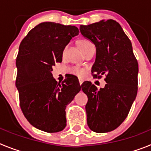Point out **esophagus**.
<instances>
[{
  "label": "esophagus",
  "instance_id": "obj_1",
  "mask_svg": "<svg viewBox=\"0 0 151 151\" xmlns=\"http://www.w3.org/2000/svg\"><path fill=\"white\" fill-rule=\"evenodd\" d=\"M78 82H79L80 85H81L82 83H83V79H82V78H78Z\"/></svg>",
  "mask_w": 151,
  "mask_h": 151
}]
</instances>
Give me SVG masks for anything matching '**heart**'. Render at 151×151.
Here are the masks:
<instances>
[{
    "mask_svg": "<svg viewBox=\"0 0 151 151\" xmlns=\"http://www.w3.org/2000/svg\"><path fill=\"white\" fill-rule=\"evenodd\" d=\"M91 44H92L91 42V41H88V40H82V41H81V47H82V50H83L85 47H86L88 45H91ZM66 49H67V46H66L65 47H64L63 53H65V52H66ZM70 72H71L73 74L76 75V76H80V77L83 76L85 74V69H82V68H79V67L72 68L71 70H70Z\"/></svg>",
    "mask_w": 151,
    "mask_h": 151,
    "instance_id": "1",
    "label": "heart"
}]
</instances>
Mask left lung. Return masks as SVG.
Returning <instances> with one entry per match:
<instances>
[{"label": "left lung", "instance_id": "8db88e82", "mask_svg": "<svg viewBox=\"0 0 151 151\" xmlns=\"http://www.w3.org/2000/svg\"><path fill=\"white\" fill-rule=\"evenodd\" d=\"M79 30L96 47L93 76L106 75V84L100 90L91 82L82 85L88 98L85 106L88 125L94 132H111L125 120L135 100L138 61L131 41L116 21L101 20L80 26Z\"/></svg>", "mask_w": 151, "mask_h": 151}]
</instances>
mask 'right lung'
Listing matches in <instances>:
<instances>
[{"mask_svg": "<svg viewBox=\"0 0 151 151\" xmlns=\"http://www.w3.org/2000/svg\"><path fill=\"white\" fill-rule=\"evenodd\" d=\"M79 31L74 26L45 22L29 31L19 47L16 86L20 107L29 123L46 132L66 125V107L81 90L76 77L57 83L51 72L62 62L64 47Z\"/></svg>", "mask_w": 151, "mask_h": 151, "instance_id": "obj_1", "label": "right lung"}]
</instances>
